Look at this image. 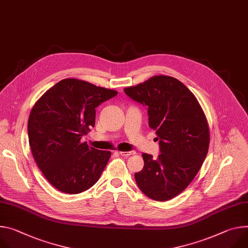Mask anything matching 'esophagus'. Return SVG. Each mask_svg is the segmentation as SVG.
Listing matches in <instances>:
<instances>
[{"mask_svg": "<svg viewBox=\"0 0 248 248\" xmlns=\"http://www.w3.org/2000/svg\"><path fill=\"white\" fill-rule=\"evenodd\" d=\"M122 156H129V155H133L134 151H120L119 152Z\"/></svg>", "mask_w": 248, "mask_h": 248, "instance_id": "obj_1", "label": "esophagus"}]
</instances>
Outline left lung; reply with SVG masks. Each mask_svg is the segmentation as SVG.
I'll return each instance as SVG.
<instances>
[{
  "label": "left lung",
  "instance_id": "8db88e82",
  "mask_svg": "<svg viewBox=\"0 0 248 248\" xmlns=\"http://www.w3.org/2000/svg\"><path fill=\"white\" fill-rule=\"evenodd\" d=\"M147 107L148 124L159 140L160 154L143 153L144 166L134 174L148 198L164 202L183 192L201 169L209 150L210 129L205 112L190 90L176 78L158 75L124 89Z\"/></svg>",
  "mask_w": 248,
  "mask_h": 248
}]
</instances>
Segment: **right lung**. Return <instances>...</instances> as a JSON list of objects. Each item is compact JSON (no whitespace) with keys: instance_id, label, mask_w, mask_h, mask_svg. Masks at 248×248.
Returning a JSON list of instances; mask_svg holds the SVG:
<instances>
[{"instance_id":"add662e5","label":"right lung","mask_w":248,"mask_h":248,"mask_svg":"<svg viewBox=\"0 0 248 248\" xmlns=\"http://www.w3.org/2000/svg\"><path fill=\"white\" fill-rule=\"evenodd\" d=\"M115 90L67 78L34 104L28 123L33 158L47 181L66 194H79L99 180L110 151L81 142L95 125L96 108L115 97Z\"/></svg>"}]
</instances>
